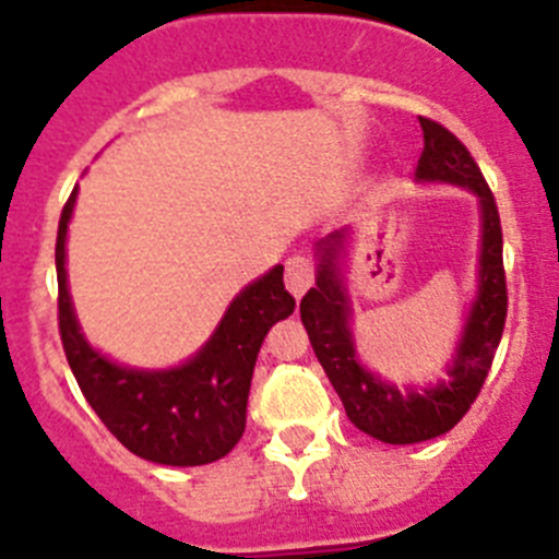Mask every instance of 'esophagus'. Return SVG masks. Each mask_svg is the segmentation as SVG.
<instances>
[{
	"instance_id": "34e87169",
	"label": "esophagus",
	"mask_w": 559,
	"mask_h": 559,
	"mask_svg": "<svg viewBox=\"0 0 559 559\" xmlns=\"http://www.w3.org/2000/svg\"><path fill=\"white\" fill-rule=\"evenodd\" d=\"M311 284H314V264H311L309 255H292L286 261V289L295 298H300Z\"/></svg>"
}]
</instances>
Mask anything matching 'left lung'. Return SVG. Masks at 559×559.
Masks as SVG:
<instances>
[{
    "label": "left lung",
    "mask_w": 559,
    "mask_h": 559,
    "mask_svg": "<svg viewBox=\"0 0 559 559\" xmlns=\"http://www.w3.org/2000/svg\"><path fill=\"white\" fill-rule=\"evenodd\" d=\"M420 128L424 153L417 160L415 178L424 183L465 186L479 198L481 209L479 292L449 365V381L426 390H399L356 359L348 292L336 264L348 236L345 228L317 242V286H311L300 300V320L309 331L311 348L334 384L348 420L359 431L390 445L435 440L460 424L481 392L507 320V278L501 259L504 242L496 198L474 155L449 128L426 117H420Z\"/></svg>",
    "instance_id": "1"
}]
</instances>
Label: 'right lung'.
<instances>
[{
	"label": "right lung",
	"mask_w": 559,
	"mask_h": 559,
	"mask_svg": "<svg viewBox=\"0 0 559 559\" xmlns=\"http://www.w3.org/2000/svg\"><path fill=\"white\" fill-rule=\"evenodd\" d=\"M74 198L63 205L55 242L58 325L69 367L108 431L142 460L158 465H209L245 435L248 395L261 342L295 311L284 267L245 286L203 348L173 370H135L110 361L85 342L67 284V228Z\"/></svg>",
	"instance_id": "1"
}]
</instances>
